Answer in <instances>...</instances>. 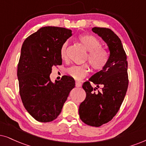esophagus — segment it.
Wrapping results in <instances>:
<instances>
[{"label":"esophagus","instance_id":"34e87169","mask_svg":"<svg viewBox=\"0 0 146 146\" xmlns=\"http://www.w3.org/2000/svg\"><path fill=\"white\" fill-rule=\"evenodd\" d=\"M81 85H82V83H81L80 81H75V86L77 87H81Z\"/></svg>","mask_w":146,"mask_h":146}]
</instances>
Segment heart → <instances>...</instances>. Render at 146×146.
Listing matches in <instances>:
<instances>
[{
  "mask_svg": "<svg viewBox=\"0 0 146 146\" xmlns=\"http://www.w3.org/2000/svg\"><path fill=\"white\" fill-rule=\"evenodd\" d=\"M79 40L89 52L87 59L96 71H102L107 65L109 61V54L106 50L102 48V43L98 38L90 35H84L79 36ZM67 42L63 44L60 55L63 60L66 59ZM89 67L87 64L80 65H72L65 70V73L75 79L81 80L89 73Z\"/></svg>",
  "mask_w": 146,
  "mask_h": 146,
  "instance_id": "1",
  "label": "heart"
}]
</instances>
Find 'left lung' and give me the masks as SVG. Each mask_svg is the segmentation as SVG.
Segmentation results:
<instances>
[{"instance_id": "obj_1", "label": "left lung", "mask_w": 146, "mask_h": 146, "mask_svg": "<svg viewBox=\"0 0 146 146\" xmlns=\"http://www.w3.org/2000/svg\"><path fill=\"white\" fill-rule=\"evenodd\" d=\"M93 33L102 38L108 46L110 56L107 65L83 83L85 100L79 106L80 119L87 125L100 127L112 119L119 110L128 87L127 61L120 38L110 29L93 27ZM98 87L96 92L90 83Z\"/></svg>"}]
</instances>
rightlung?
Listing matches in <instances>:
<instances>
[{
	"mask_svg": "<svg viewBox=\"0 0 146 146\" xmlns=\"http://www.w3.org/2000/svg\"><path fill=\"white\" fill-rule=\"evenodd\" d=\"M72 36L70 29L44 27L29 36L21 48L17 69L19 93L23 106L36 121H53L61 112L70 91L73 77L50 81L52 67L61 65V48Z\"/></svg>",
	"mask_w": 146,
	"mask_h": 146,
	"instance_id": "1",
	"label": "right lung"
}]
</instances>
